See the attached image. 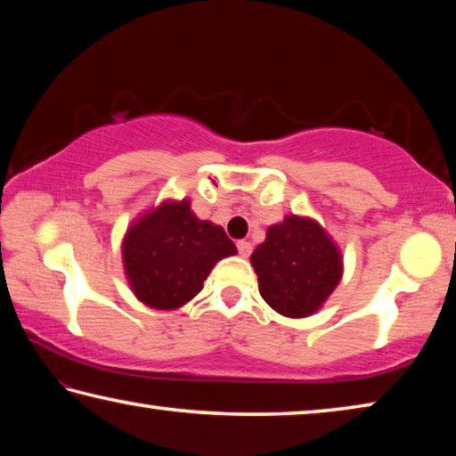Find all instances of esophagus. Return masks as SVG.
<instances>
[{
	"label": "esophagus",
	"mask_w": 456,
	"mask_h": 456,
	"mask_svg": "<svg viewBox=\"0 0 456 456\" xmlns=\"http://www.w3.org/2000/svg\"><path fill=\"white\" fill-rule=\"evenodd\" d=\"M251 249H253V247H251L249 241H243V239H241V241H237V251H239V256H241V257H249Z\"/></svg>",
	"instance_id": "esophagus-1"
}]
</instances>
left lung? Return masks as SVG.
Here are the masks:
<instances>
[{
	"label": "left lung",
	"mask_w": 456,
	"mask_h": 456,
	"mask_svg": "<svg viewBox=\"0 0 456 456\" xmlns=\"http://www.w3.org/2000/svg\"><path fill=\"white\" fill-rule=\"evenodd\" d=\"M259 293L277 314L305 318L318 312L342 280V256L320 223L288 215L272 225L251 256Z\"/></svg>",
	"instance_id": "1"
}]
</instances>
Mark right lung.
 <instances>
[{
  "label": "right lung",
  "mask_w": 456,
  "mask_h": 456,
  "mask_svg": "<svg viewBox=\"0 0 456 456\" xmlns=\"http://www.w3.org/2000/svg\"><path fill=\"white\" fill-rule=\"evenodd\" d=\"M235 253L223 227L197 219L187 199L167 200L144 213L122 241L130 288L154 310H176L191 302L215 264Z\"/></svg>",
  "instance_id": "add662e5"
}]
</instances>
